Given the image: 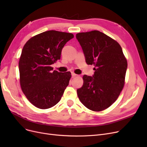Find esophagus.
Listing matches in <instances>:
<instances>
[{
    "label": "esophagus",
    "instance_id": "obj_1",
    "mask_svg": "<svg viewBox=\"0 0 147 147\" xmlns=\"http://www.w3.org/2000/svg\"><path fill=\"white\" fill-rule=\"evenodd\" d=\"M71 75H72V78H76V77L77 76H78L77 74H76L75 73H71Z\"/></svg>",
    "mask_w": 147,
    "mask_h": 147
}]
</instances>
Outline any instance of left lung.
Wrapping results in <instances>:
<instances>
[{"label": "left lung", "mask_w": 147, "mask_h": 147, "mask_svg": "<svg viewBox=\"0 0 147 147\" xmlns=\"http://www.w3.org/2000/svg\"><path fill=\"white\" fill-rule=\"evenodd\" d=\"M88 65L94 64L93 77L84 75L77 90L81 102L94 111H103L118 98L125 83L127 62L121 46L105 34L93 30L76 34Z\"/></svg>", "instance_id": "1"}]
</instances>
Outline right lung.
I'll list each match as a JSON object with an SVG mask.
<instances>
[{"label":"right lung","instance_id":"add662e5","mask_svg":"<svg viewBox=\"0 0 147 147\" xmlns=\"http://www.w3.org/2000/svg\"><path fill=\"white\" fill-rule=\"evenodd\" d=\"M73 37L72 33L49 30L30 38L23 47L19 61L20 86L36 107L48 109L60 101L71 74L53 71L51 65L60 59L62 49Z\"/></svg>","mask_w":147,"mask_h":147}]
</instances>
